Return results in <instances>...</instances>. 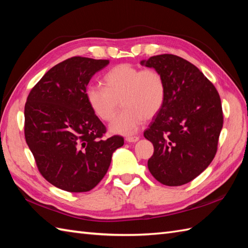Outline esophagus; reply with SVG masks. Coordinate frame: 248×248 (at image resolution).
Wrapping results in <instances>:
<instances>
[{"instance_id":"1","label":"esophagus","mask_w":248,"mask_h":248,"mask_svg":"<svg viewBox=\"0 0 248 248\" xmlns=\"http://www.w3.org/2000/svg\"><path fill=\"white\" fill-rule=\"evenodd\" d=\"M138 140H140V136H126L125 140L128 142H136Z\"/></svg>"}]
</instances>
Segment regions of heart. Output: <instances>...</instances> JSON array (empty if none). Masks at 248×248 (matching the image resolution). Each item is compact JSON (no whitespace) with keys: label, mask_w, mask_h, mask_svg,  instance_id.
Returning a JSON list of instances; mask_svg holds the SVG:
<instances>
[{"label":"heart","mask_w":248,"mask_h":248,"mask_svg":"<svg viewBox=\"0 0 248 248\" xmlns=\"http://www.w3.org/2000/svg\"><path fill=\"white\" fill-rule=\"evenodd\" d=\"M105 88L90 84L85 98L96 116L110 122L117 113L120 101L124 108L110 124L112 133L131 135L145 119L162 110L167 97L165 78L154 68H140L128 63L111 68L103 77Z\"/></svg>","instance_id":"b5f03b06"}]
</instances>
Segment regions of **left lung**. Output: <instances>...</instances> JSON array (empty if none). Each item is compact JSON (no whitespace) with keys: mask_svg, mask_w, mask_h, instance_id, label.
Listing matches in <instances>:
<instances>
[{"mask_svg":"<svg viewBox=\"0 0 248 248\" xmlns=\"http://www.w3.org/2000/svg\"><path fill=\"white\" fill-rule=\"evenodd\" d=\"M140 64L162 73L167 85L165 105L143 133L154 147L149 171L163 185H184L217 153L223 126L220 95L197 66L178 56H153Z\"/></svg>","mask_w":248,"mask_h":248,"instance_id":"1","label":"left lung"}]
</instances>
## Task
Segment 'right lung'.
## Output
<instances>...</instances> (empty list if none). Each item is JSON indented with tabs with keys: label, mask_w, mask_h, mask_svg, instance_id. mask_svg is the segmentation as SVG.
I'll return each instance as SVG.
<instances>
[{
	"label": "right lung",
	"mask_w": 248,
	"mask_h": 248,
	"mask_svg": "<svg viewBox=\"0 0 248 248\" xmlns=\"http://www.w3.org/2000/svg\"><path fill=\"white\" fill-rule=\"evenodd\" d=\"M108 63L72 57L51 67L27 97V145L45 180L68 192L96 187L110 167L113 152L124 146L122 136L102 140L106 126L85 98L91 78Z\"/></svg>",
	"instance_id": "1"
}]
</instances>
